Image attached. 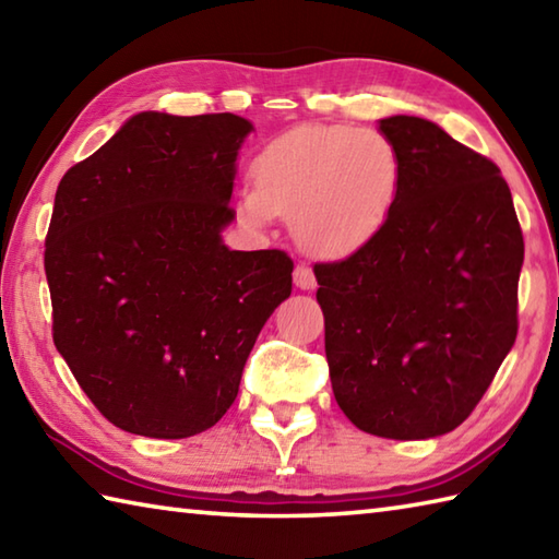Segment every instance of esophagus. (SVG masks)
<instances>
[{
  "instance_id": "1",
  "label": "esophagus",
  "mask_w": 559,
  "mask_h": 559,
  "mask_svg": "<svg viewBox=\"0 0 559 559\" xmlns=\"http://www.w3.org/2000/svg\"><path fill=\"white\" fill-rule=\"evenodd\" d=\"M293 281H295V286L302 288V290H310V288L317 286L314 271H312V266H308V264H298V266H295Z\"/></svg>"
}]
</instances>
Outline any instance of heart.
Wrapping results in <instances>:
<instances>
[{
    "instance_id": "obj_1",
    "label": "heart",
    "mask_w": 559,
    "mask_h": 559,
    "mask_svg": "<svg viewBox=\"0 0 559 559\" xmlns=\"http://www.w3.org/2000/svg\"><path fill=\"white\" fill-rule=\"evenodd\" d=\"M254 189L239 199L251 225L290 217L317 257H344L385 223L400 189V155L388 135L352 126H305L271 140L251 164Z\"/></svg>"
}]
</instances>
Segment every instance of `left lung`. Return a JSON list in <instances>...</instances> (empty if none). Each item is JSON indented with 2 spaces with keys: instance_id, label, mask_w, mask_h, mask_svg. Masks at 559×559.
<instances>
[{
  "instance_id": "8db88e82",
  "label": "left lung",
  "mask_w": 559,
  "mask_h": 559,
  "mask_svg": "<svg viewBox=\"0 0 559 559\" xmlns=\"http://www.w3.org/2000/svg\"><path fill=\"white\" fill-rule=\"evenodd\" d=\"M385 223L314 264L336 404L360 431L433 439L461 426L519 332L523 233L499 167L431 120L392 116Z\"/></svg>"
}]
</instances>
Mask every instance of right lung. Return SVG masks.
<instances>
[{"label": "right lung", "instance_id": "right-lung-1", "mask_svg": "<svg viewBox=\"0 0 559 559\" xmlns=\"http://www.w3.org/2000/svg\"><path fill=\"white\" fill-rule=\"evenodd\" d=\"M249 130L235 114H138L58 186L52 342L118 429L186 439L221 421L261 326L293 290L286 251L221 239Z\"/></svg>", "mask_w": 559, "mask_h": 559}]
</instances>
